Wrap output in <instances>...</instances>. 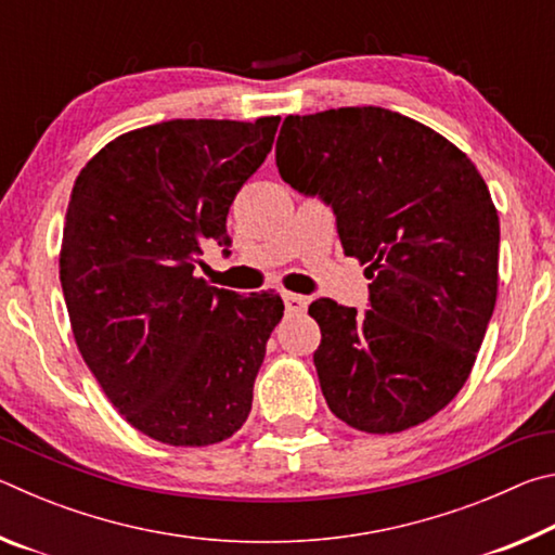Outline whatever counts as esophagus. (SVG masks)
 <instances>
[{
  "instance_id": "obj_1",
  "label": "esophagus",
  "mask_w": 555,
  "mask_h": 555,
  "mask_svg": "<svg viewBox=\"0 0 555 555\" xmlns=\"http://www.w3.org/2000/svg\"><path fill=\"white\" fill-rule=\"evenodd\" d=\"M284 306H286L288 313H304L306 306H308V298L298 296V294H291V291H284Z\"/></svg>"
}]
</instances>
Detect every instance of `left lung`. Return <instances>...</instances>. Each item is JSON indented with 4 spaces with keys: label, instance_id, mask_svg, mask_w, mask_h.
<instances>
[{
    "label": "left lung",
    "instance_id": "1",
    "mask_svg": "<svg viewBox=\"0 0 555 555\" xmlns=\"http://www.w3.org/2000/svg\"><path fill=\"white\" fill-rule=\"evenodd\" d=\"M284 181L321 195L343 251L370 271V311L308 308L327 406L364 434H399L463 389L500 281V218L475 164L421 121L382 107L288 115Z\"/></svg>",
    "mask_w": 555,
    "mask_h": 555
}]
</instances>
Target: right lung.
Masks as SVG:
<instances>
[{"mask_svg":"<svg viewBox=\"0 0 555 555\" xmlns=\"http://www.w3.org/2000/svg\"><path fill=\"white\" fill-rule=\"evenodd\" d=\"M279 119L127 131L75 178L59 264L75 345L112 406L158 443H220L251 411L284 300L215 288L195 267L205 244L230 242V205Z\"/></svg>","mask_w":555,"mask_h":555,"instance_id":"obj_1","label":"right lung"}]
</instances>
